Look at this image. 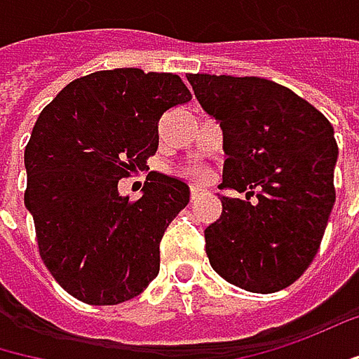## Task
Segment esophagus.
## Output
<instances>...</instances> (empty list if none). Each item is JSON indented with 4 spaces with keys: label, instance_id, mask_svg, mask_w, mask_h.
<instances>
[{
    "label": "esophagus",
    "instance_id": "1",
    "mask_svg": "<svg viewBox=\"0 0 359 359\" xmlns=\"http://www.w3.org/2000/svg\"><path fill=\"white\" fill-rule=\"evenodd\" d=\"M201 191H205V189H203V187H199V184H191V199H195Z\"/></svg>",
    "mask_w": 359,
    "mask_h": 359
}]
</instances>
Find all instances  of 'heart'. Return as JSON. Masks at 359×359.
<instances>
[{"mask_svg": "<svg viewBox=\"0 0 359 359\" xmlns=\"http://www.w3.org/2000/svg\"><path fill=\"white\" fill-rule=\"evenodd\" d=\"M189 177L197 180H205L207 179V172H205V170H191V172H189Z\"/></svg>", "mask_w": 359, "mask_h": 359, "instance_id": "heart-1", "label": "heart"}]
</instances>
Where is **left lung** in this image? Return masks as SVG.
Here are the masks:
<instances>
[{
  "mask_svg": "<svg viewBox=\"0 0 359 359\" xmlns=\"http://www.w3.org/2000/svg\"><path fill=\"white\" fill-rule=\"evenodd\" d=\"M201 107L223 132V182L245 201L222 197L205 229L213 270L250 292L290 286L313 262L335 203L337 142L319 109L260 76L189 74ZM259 189L254 203L253 189Z\"/></svg>",
  "mask_w": 359,
  "mask_h": 359,
  "instance_id": "1",
  "label": "left lung"
}]
</instances>
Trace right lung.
I'll use <instances>...</instances> for the list:
<instances>
[{"instance_id": "right-lung-1", "label": "right lung", "mask_w": 359, "mask_h": 359, "mask_svg": "<svg viewBox=\"0 0 359 359\" xmlns=\"http://www.w3.org/2000/svg\"><path fill=\"white\" fill-rule=\"evenodd\" d=\"M172 73L114 69L74 79L36 119L24 152L40 258L87 305L137 297L160 270V240L189 203L179 179L150 172L137 201L117 182L158 150V121L191 101Z\"/></svg>"}]
</instances>
